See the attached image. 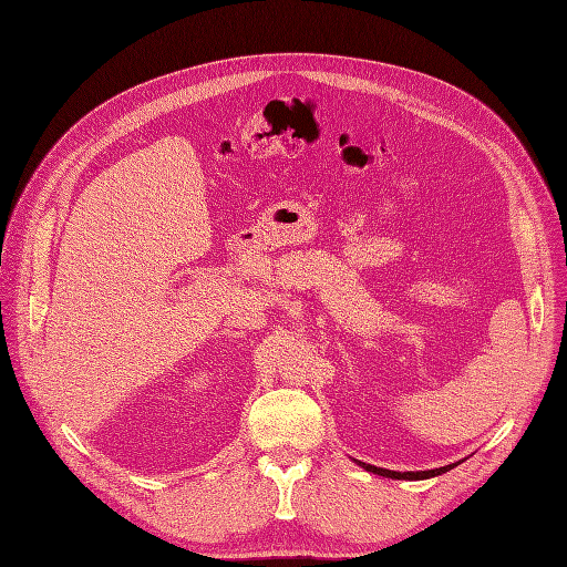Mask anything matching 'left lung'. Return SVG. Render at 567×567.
Returning a JSON list of instances; mask_svg holds the SVG:
<instances>
[{"instance_id":"left-lung-1","label":"left lung","mask_w":567,"mask_h":567,"mask_svg":"<svg viewBox=\"0 0 567 567\" xmlns=\"http://www.w3.org/2000/svg\"><path fill=\"white\" fill-rule=\"evenodd\" d=\"M361 467H365L368 473H375V475H382V477H391V480H429V477H437L442 473L452 471V467H456L461 461L456 463H450V465H442V467H435V471H422V473H396V471H386V467H375V465H368L363 461H357Z\"/></svg>"}]
</instances>
